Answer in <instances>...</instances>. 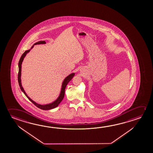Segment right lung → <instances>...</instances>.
Instances as JSON below:
<instances>
[{"label":"right lung","instance_id":"obj_1","mask_svg":"<svg viewBox=\"0 0 153 153\" xmlns=\"http://www.w3.org/2000/svg\"><path fill=\"white\" fill-rule=\"evenodd\" d=\"M46 42L45 41H39V42H38L37 43H35L34 45H37V44H45ZM33 45L31 48H33ZM29 50L25 51V52H24V53L23 54L21 57L20 59L19 60V73H18V82H19V84L20 86V88L21 90L24 93V94H25V96L28 98V99L35 105L38 108H40L41 109H43V110H50V109H52L53 108L56 107L58 105H59V103L62 101L63 100V99L64 98V96H65V88L66 86L68 84V83L69 82V81L71 80V79L73 78V77L75 75V74L73 73V74H71L69 75L67 77L65 78V79L64 81L63 82L62 85V88H61V91L60 94V95L59 96L58 99L54 101L53 102L50 103V104H48V105H41L39 104H38L37 103L35 102V101H33V100H31L29 97H28L27 94L25 93V91L23 90V88H22V86L21 84V65H22V63L23 60L24 59V58L25 57L26 54L30 52V50Z\"/></svg>","mask_w":153,"mask_h":153}]
</instances>
